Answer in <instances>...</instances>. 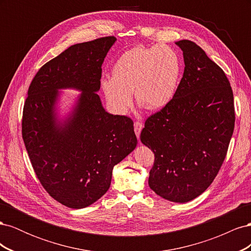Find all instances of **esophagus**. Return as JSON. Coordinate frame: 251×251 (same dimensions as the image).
Masks as SVG:
<instances>
[{"mask_svg":"<svg viewBox=\"0 0 251 251\" xmlns=\"http://www.w3.org/2000/svg\"><path fill=\"white\" fill-rule=\"evenodd\" d=\"M142 127H143V125H142V123H140V121H136V123L134 124L135 134H136V136H137L138 139H139V137H140V132H141V130H142Z\"/></svg>","mask_w":251,"mask_h":251,"instance_id":"34e87169","label":"esophagus"}]
</instances>
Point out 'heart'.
Here are the masks:
<instances>
[{
	"label": "heart",
	"instance_id": "obj_1",
	"mask_svg": "<svg viewBox=\"0 0 251 251\" xmlns=\"http://www.w3.org/2000/svg\"><path fill=\"white\" fill-rule=\"evenodd\" d=\"M112 78L101 80L110 107L125 114L132 104V92L138 104L149 111L168 105L177 92L181 59L170 46L134 47L124 52L112 66Z\"/></svg>",
	"mask_w": 251,
	"mask_h": 251
}]
</instances>
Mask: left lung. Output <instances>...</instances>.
I'll use <instances>...</instances> for the list:
<instances>
[{
    "mask_svg": "<svg viewBox=\"0 0 251 251\" xmlns=\"http://www.w3.org/2000/svg\"><path fill=\"white\" fill-rule=\"evenodd\" d=\"M176 45L183 52V76L172 101L146 120L140 140L155 154L151 189L185 203L206 191L221 169L235 115L224 71L196 43Z\"/></svg>",
    "mask_w": 251,
    "mask_h": 251,
    "instance_id": "obj_1",
    "label": "left lung"
}]
</instances>
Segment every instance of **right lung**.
Instances as JSON below:
<instances>
[{
    "instance_id": "add662e5",
    "label": "right lung",
    "mask_w": 251,
    "mask_h": 251,
    "mask_svg": "<svg viewBox=\"0 0 251 251\" xmlns=\"http://www.w3.org/2000/svg\"><path fill=\"white\" fill-rule=\"evenodd\" d=\"M115 36L73 45L45 64L28 89L22 135L32 168L53 199L83 208L107 193L114 165L137 146L130 117L112 115L100 96L101 66ZM60 88L82 94L65 121L55 104Z\"/></svg>"
}]
</instances>
